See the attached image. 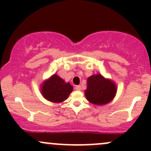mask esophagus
<instances>
[{"instance_id": "esophagus-1", "label": "esophagus", "mask_w": 151, "mask_h": 151, "mask_svg": "<svg viewBox=\"0 0 151 151\" xmlns=\"http://www.w3.org/2000/svg\"><path fill=\"white\" fill-rule=\"evenodd\" d=\"M75 89L77 90V91H80V90L82 89V88L80 85H77V86L75 87Z\"/></svg>"}]
</instances>
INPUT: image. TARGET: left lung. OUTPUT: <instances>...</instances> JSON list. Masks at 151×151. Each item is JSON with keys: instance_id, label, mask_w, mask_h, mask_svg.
Returning a JSON list of instances; mask_svg holds the SVG:
<instances>
[{"instance_id": "obj_1", "label": "left lung", "mask_w": 151, "mask_h": 151, "mask_svg": "<svg viewBox=\"0 0 151 151\" xmlns=\"http://www.w3.org/2000/svg\"><path fill=\"white\" fill-rule=\"evenodd\" d=\"M88 86L85 94L87 99L96 105H104L110 102L115 97L117 87L110 80L105 79L101 74H97L88 77Z\"/></svg>"}]
</instances>
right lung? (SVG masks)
I'll list each match as a JSON object with an SVG mask.
<instances>
[{"mask_svg":"<svg viewBox=\"0 0 151 151\" xmlns=\"http://www.w3.org/2000/svg\"><path fill=\"white\" fill-rule=\"evenodd\" d=\"M72 91V85L66 83L57 74L52 76L41 86L42 96L47 100L54 103L65 101Z\"/></svg>","mask_w":151,"mask_h":151,"instance_id":"1","label":"right lung"}]
</instances>
